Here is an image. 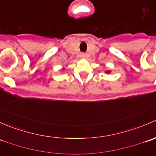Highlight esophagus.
I'll return each mask as SVG.
<instances>
[{
	"label": "esophagus",
	"instance_id": "esophagus-1",
	"mask_svg": "<svg viewBox=\"0 0 156 156\" xmlns=\"http://www.w3.org/2000/svg\"><path fill=\"white\" fill-rule=\"evenodd\" d=\"M81 57L83 58V59H85V58L87 57V55H86V53H81Z\"/></svg>",
	"mask_w": 156,
	"mask_h": 156
}]
</instances>
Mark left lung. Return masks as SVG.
I'll return each instance as SVG.
<instances>
[{"label": "left lung", "mask_w": 156, "mask_h": 156, "mask_svg": "<svg viewBox=\"0 0 156 156\" xmlns=\"http://www.w3.org/2000/svg\"><path fill=\"white\" fill-rule=\"evenodd\" d=\"M108 72H107V73H108Z\"/></svg>", "instance_id": "obj_1"}]
</instances>
